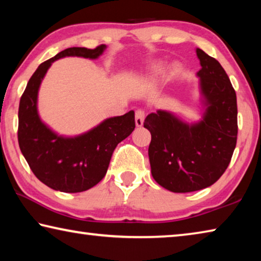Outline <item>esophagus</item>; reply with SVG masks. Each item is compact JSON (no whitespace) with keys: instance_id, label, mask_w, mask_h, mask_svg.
<instances>
[{"instance_id":"obj_1","label":"esophagus","mask_w":261,"mask_h":261,"mask_svg":"<svg viewBox=\"0 0 261 261\" xmlns=\"http://www.w3.org/2000/svg\"><path fill=\"white\" fill-rule=\"evenodd\" d=\"M144 120H145V112H144L143 109H138L136 112V118H135L136 126H138V127L143 126Z\"/></svg>"}]
</instances>
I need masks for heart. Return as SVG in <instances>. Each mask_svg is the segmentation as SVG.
Wrapping results in <instances>:
<instances>
[{
    "label": "heart",
    "instance_id": "b5f03b06",
    "mask_svg": "<svg viewBox=\"0 0 261 261\" xmlns=\"http://www.w3.org/2000/svg\"><path fill=\"white\" fill-rule=\"evenodd\" d=\"M166 68H167L166 64H163V63H156V64L153 67V71L155 72V73H162V72L166 70Z\"/></svg>",
    "mask_w": 261,
    "mask_h": 261
}]
</instances>
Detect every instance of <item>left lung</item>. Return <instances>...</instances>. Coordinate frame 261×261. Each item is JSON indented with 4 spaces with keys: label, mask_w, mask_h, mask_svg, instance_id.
<instances>
[{
    "label": "left lung",
    "mask_w": 261,
    "mask_h": 261,
    "mask_svg": "<svg viewBox=\"0 0 261 261\" xmlns=\"http://www.w3.org/2000/svg\"><path fill=\"white\" fill-rule=\"evenodd\" d=\"M202 115L188 123L159 109L145 118L151 132L148 147L153 178L171 192L185 193L211 187L226 171L237 141L235 90L221 64L197 48Z\"/></svg>",
    "instance_id": "8db88e82"
}]
</instances>
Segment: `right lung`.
Masks as SVG:
<instances>
[{"label":"right lung","instance_id":"obj_1","mask_svg":"<svg viewBox=\"0 0 261 261\" xmlns=\"http://www.w3.org/2000/svg\"><path fill=\"white\" fill-rule=\"evenodd\" d=\"M107 46L95 49L72 47L39 65L30 78L18 110V143L25 160L39 180L53 190L76 193L93 188L107 173L117 144L135 130V112L106 118L82 135H59L41 120L38 112L39 88L53 62L77 56L96 60Z\"/></svg>","mask_w":261,"mask_h":261}]
</instances>
